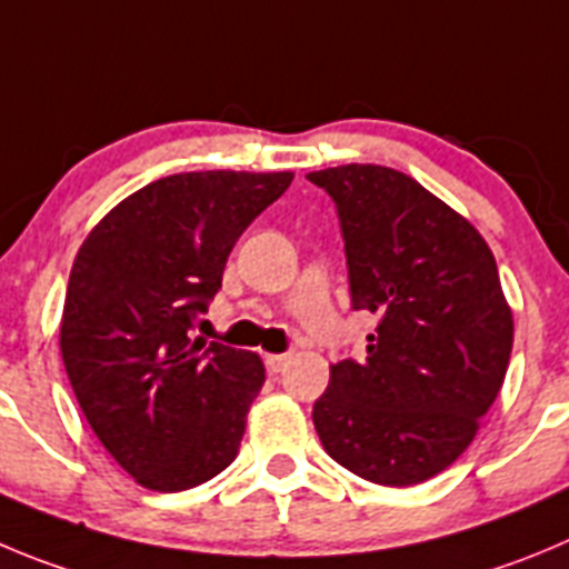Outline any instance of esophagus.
Segmentation results:
<instances>
[{
    "label": "esophagus",
    "instance_id": "esophagus-1",
    "mask_svg": "<svg viewBox=\"0 0 569 569\" xmlns=\"http://www.w3.org/2000/svg\"><path fill=\"white\" fill-rule=\"evenodd\" d=\"M267 368L272 370V373H283V370L289 368V357H286V353H269Z\"/></svg>",
    "mask_w": 569,
    "mask_h": 569
}]
</instances>
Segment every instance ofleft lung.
<instances>
[{"label":"left lung","instance_id":"8db88e82","mask_svg":"<svg viewBox=\"0 0 569 569\" xmlns=\"http://www.w3.org/2000/svg\"><path fill=\"white\" fill-rule=\"evenodd\" d=\"M339 212L353 309L379 315L362 362L331 365L315 427L379 486H418L469 449L500 392L513 317L486 238L412 177L381 164L309 173Z\"/></svg>","mask_w":569,"mask_h":569}]
</instances>
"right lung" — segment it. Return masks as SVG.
<instances>
[{
  "label": "right lung",
  "instance_id": "add662e5",
  "mask_svg": "<svg viewBox=\"0 0 569 569\" xmlns=\"http://www.w3.org/2000/svg\"><path fill=\"white\" fill-rule=\"evenodd\" d=\"M295 173L199 171L109 210L69 272L61 357L106 452L142 488L184 491L236 460L263 387L252 350L190 339L241 232Z\"/></svg>",
  "mask_w": 569,
  "mask_h": 569
}]
</instances>
